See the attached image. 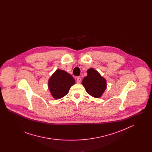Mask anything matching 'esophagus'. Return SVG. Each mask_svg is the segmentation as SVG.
Instances as JSON below:
<instances>
[{
    "label": "esophagus",
    "instance_id": "34e87169",
    "mask_svg": "<svg viewBox=\"0 0 152 152\" xmlns=\"http://www.w3.org/2000/svg\"><path fill=\"white\" fill-rule=\"evenodd\" d=\"M81 77H76V81H77V83H80L81 82Z\"/></svg>",
    "mask_w": 152,
    "mask_h": 152
}]
</instances>
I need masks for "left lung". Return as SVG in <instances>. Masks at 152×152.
<instances>
[{"label": "left lung", "mask_w": 152, "mask_h": 152, "mask_svg": "<svg viewBox=\"0 0 152 152\" xmlns=\"http://www.w3.org/2000/svg\"><path fill=\"white\" fill-rule=\"evenodd\" d=\"M87 72V76L82 80V85L88 94L94 98L101 97L107 88V80L92 68L88 69Z\"/></svg>", "instance_id": "left-lung-1"}]
</instances>
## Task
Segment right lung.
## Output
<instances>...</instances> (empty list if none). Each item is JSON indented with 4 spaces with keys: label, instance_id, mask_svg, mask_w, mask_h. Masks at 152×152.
I'll list each match as a JSON object with an SVG mask.
<instances>
[{
    "label": "right lung",
    "instance_id": "add662e5",
    "mask_svg": "<svg viewBox=\"0 0 152 152\" xmlns=\"http://www.w3.org/2000/svg\"><path fill=\"white\" fill-rule=\"evenodd\" d=\"M75 84V80L71 75L58 69L48 80V87L53 98L58 100L68 94Z\"/></svg>",
    "mask_w": 152,
    "mask_h": 152
}]
</instances>
